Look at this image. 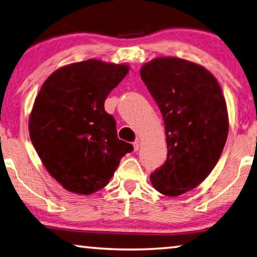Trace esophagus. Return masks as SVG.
<instances>
[{
    "label": "esophagus",
    "mask_w": 257,
    "mask_h": 257,
    "mask_svg": "<svg viewBox=\"0 0 257 257\" xmlns=\"http://www.w3.org/2000/svg\"><path fill=\"white\" fill-rule=\"evenodd\" d=\"M140 141H135L134 142V150L135 151H138V149H140Z\"/></svg>",
    "instance_id": "esophagus-1"
}]
</instances>
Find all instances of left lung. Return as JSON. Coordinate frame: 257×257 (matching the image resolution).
<instances>
[{"mask_svg": "<svg viewBox=\"0 0 257 257\" xmlns=\"http://www.w3.org/2000/svg\"><path fill=\"white\" fill-rule=\"evenodd\" d=\"M141 77L161 111L168 149L150 180L158 192L178 197L205 181L221 157L229 133L225 99L208 70L176 57L146 63Z\"/></svg>", "mask_w": 257, "mask_h": 257, "instance_id": "left-lung-1", "label": "left lung"}]
</instances>
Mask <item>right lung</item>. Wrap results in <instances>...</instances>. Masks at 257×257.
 <instances>
[{
  "label": "right lung",
  "mask_w": 257,
  "mask_h": 257,
  "mask_svg": "<svg viewBox=\"0 0 257 257\" xmlns=\"http://www.w3.org/2000/svg\"><path fill=\"white\" fill-rule=\"evenodd\" d=\"M127 64L97 59L66 65L44 81L32 108L31 141L48 173L73 193L89 195L108 184L134 146L117 138L104 108L128 74Z\"/></svg>",
  "instance_id": "1"
}]
</instances>
